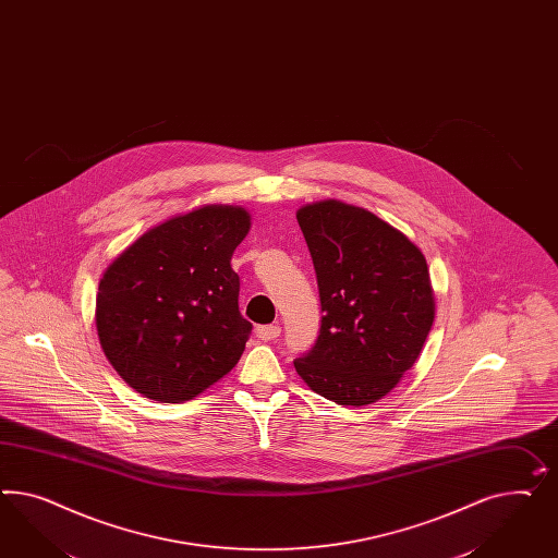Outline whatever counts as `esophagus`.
Wrapping results in <instances>:
<instances>
[{
  "instance_id": "esophagus-1",
  "label": "esophagus",
  "mask_w": 558,
  "mask_h": 558,
  "mask_svg": "<svg viewBox=\"0 0 558 558\" xmlns=\"http://www.w3.org/2000/svg\"><path fill=\"white\" fill-rule=\"evenodd\" d=\"M255 335L258 340L269 342V340H277V338L281 336V328H279L277 324H269V326H256Z\"/></svg>"
}]
</instances>
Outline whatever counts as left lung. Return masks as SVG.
<instances>
[{"instance_id":"left-lung-1","label":"left lung","mask_w":558,"mask_h":558,"mask_svg":"<svg viewBox=\"0 0 558 558\" xmlns=\"http://www.w3.org/2000/svg\"><path fill=\"white\" fill-rule=\"evenodd\" d=\"M318 277L322 328L293 365L338 405H368L415 365L436 302L422 251L365 207L322 199L298 209Z\"/></svg>"}]
</instances>
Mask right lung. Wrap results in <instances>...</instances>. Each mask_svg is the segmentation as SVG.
Masks as SVG:
<instances>
[{
	"label": "right lung",
	"mask_w": 558,
	"mask_h": 558,
	"mask_svg": "<svg viewBox=\"0 0 558 558\" xmlns=\"http://www.w3.org/2000/svg\"><path fill=\"white\" fill-rule=\"evenodd\" d=\"M248 230L246 207H193L148 228L106 267L97 338L144 398L190 401L239 363L253 324L240 316L230 260Z\"/></svg>",
	"instance_id": "1"
}]
</instances>
